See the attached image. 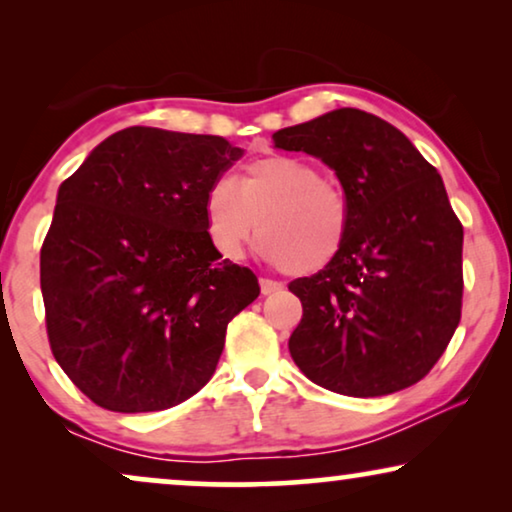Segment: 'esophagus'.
Listing matches in <instances>:
<instances>
[{
  "instance_id": "1",
  "label": "esophagus",
  "mask_w": 512,
  "mask_h": 512,
  "mask_svg": "<svg viewBox=\"0 0 512 512\" xmlns=\"http://www.w3.org/2000/svg\"><path fill=\"white\" fill-rule=\"evenodd\" d=\"M282 289H284L282 282H275V279H268V277L261 279L263 296H270V293H277V291H282Z\"/></svg>"
}]
</instances>
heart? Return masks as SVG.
<instances>
[{"label":"heart","instance_id":"obj_1","mask_svg":"<svg viewBox=\"0 0 512 512\" xmlns=\"http://www.w3.org/2000/svg\"><path fill=\"white\" fill-rule=\"evenodd\" d=\"M205 219L223 256L240 258L261 233L270 263L314 275L345 249L349 200L310 160L277 153L251 160L237 186L216 179L205 195Z\"/></svg>","mask_w":512,"mask_h":512}]
</instances>
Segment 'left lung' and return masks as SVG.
<instances>
[{"label":"left lung","mask_w":512,"mask_h":512,"mask_svg":"<svg viewBox=\"0 0 512 512\" xmlns=\"http://www.w3.org/2000/svg\"><path fill=\"white\" fill-rule=\"evenodd\" d=\"M338 174L349 233L326 270L298 277L296 366L335 394L370 398L412 387L436 366L461 319L464 226L443 179L410 139L361 109H335L277 130Z\"/></svg>","instance_id":"left-lung-1"}]
</instances>
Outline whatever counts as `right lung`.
I'll return each mask as SVG.
<instances>
[{
    "label": "right lung",
    "instance_id": "add662e5",
    "mask_svg": "<svg viewBox=\"0 0 512 512\" xmlns=\"http://www.w3.org/2000/svg\"><path fill=\"white\" fill-rule=\"evenodd\" d=\"M223 137L125 128L72 177L41 244L51 352L111 412L184 403L214 375L228 321L261 293L221 258L207 188L242 158Z\"/></svg>",
    "mask_w": 512,
    "mask_h": 512
}]
</instances>
